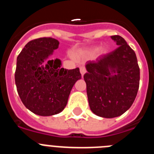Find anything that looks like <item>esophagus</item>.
Masks as SVG:
<instances>
[{
    "label": "esophagus",
    "instance_id": "esophagus-1",
    "mask_svg": "<svg viewBox=\"0 0 154 154\" xmlns=\"http://www.w3.org/2000/svg\"><path fill=\"white\" fill-rule=\"evenodd\" d=\"M85 72H86V69H85V67L80 68V73H81L82 76H83L85 74Z\"/></svg>",
    "mask_w": 154,
    "mask_h": 154
}]
</instances>
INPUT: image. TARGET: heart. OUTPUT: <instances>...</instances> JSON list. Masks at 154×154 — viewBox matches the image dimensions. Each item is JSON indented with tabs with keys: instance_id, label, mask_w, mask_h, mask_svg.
I'll return each instance as SVG.
<instances>
[{
	"instance_id": "heart-1",
	"label": "heart",
	"mask_w": 154,
	"mask_h": 154,
	"mask_svg": "<svg viewBox=\"0 0 154 154\" xmlns=\"http://www.w3.org/2000/svg\"><path fill=\"white\" fill-rule=\"evenodd\" d=\"M99 47L92 48H90V49H89L88 51L83 53V56L85 57V58H92V57H93L99 51ZM107 51H108V48L106 47H105V46H103V47H102L100 48V54H102V55L106 54Z\"/></svg>"
}]
</instances>
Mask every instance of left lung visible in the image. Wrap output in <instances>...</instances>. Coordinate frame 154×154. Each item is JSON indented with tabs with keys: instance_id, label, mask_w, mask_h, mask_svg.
<instances>
[{
	"instance_id": "obj_1",
	"label": "left lung",
	"mask_w": 154,
	"mask_h": 154,
	"mask_svg": "<svg viewBox=\"0 0 154 154\" xmlns=\"http://www.w3.org/2000/svg\"><path fill=\"white\" fill-rule=\"evenodd\" d=\"M119 47L96 61L86 62L84 75L90 109L103 118L126 112L137 96L140 68L136 54L123 38L111 36Z\"/></svg>"
}]
</instances>
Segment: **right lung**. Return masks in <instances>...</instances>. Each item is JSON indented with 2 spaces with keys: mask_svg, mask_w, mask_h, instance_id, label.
Segmentation results:
<instances>
[{
  "mask_svg": "<svg viewBox=\"0 0 154 154\" xmlns=\"http://www.w3.org/2000/svg\"><path fill=\"white\" fill-rule=\"evenodd\" d=\"M58 40L40 38L29 42L17 58L15 84L23 104L36 115L49 116L65 109L73 85L81 79L79 69L62 68V61L49 58Z\"/></svg>",
  "mask_w": 154,
  "mask_h": 154,
  "instance_id": "1",
  "label": "right lung"
}]
</instances>
